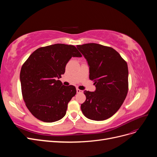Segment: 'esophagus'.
I'll use <instances>...</instances> for the list:
<instances>
[{
    "label": "esophagus",
    "mask_w": 157,
    "mask_h": 157,
    "mask_svg": "<svg viewBox=\"0 0 157 157\" xmlns=\"http://www.w3.org/2000/svg\"><path fill=\"white\" fill-rule=\"evenodd\" d=\"M77 92L78 94H80V93H82L83 91H82V90H81L78 89V88H77Z\"/></svg>",
    "instance_id": "1"
}]
</instances>
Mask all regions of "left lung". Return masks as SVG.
Wrapping results in <instances>:
<instances>
[{
  "label": "left lung",
  "mask_w": 157,
  "mask_h": 157,
  "mask_svg": "<svg viewBox=\"0 0 157 157\" xmlns=\"http://www.w3.org/2000/svg\"><path fill=\"white\" fill-rule=\"evenodd\" d=\"M77 47L88 61L89 78L96 87L95 92H84L86 99L80 106L82 112L89 119L106 120L120 109L127 96V63L111 47L96 43Z\"/></svg>",
  "instance_id": "8db88e82"
}]
</instances>
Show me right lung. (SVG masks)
<instances>
[{
	"mask_svg": "<svg viewBox=\"0 0 157 157\" xmlns=\"http://www.w3.org/2000/svg\"><path fill=\"white\" fill-rule=\"evenodd\" d=\"M72 57H82L75 46L55 44L36 49L23 64L20 81L23 99L32 115L45 122L61 119L77 90L59 80Z\"/></svg>",
	"mask_w": 157,
	"mask_h": 157,
	"instance_id": "obj_1",
	"label": "right lung"
}]
</instances>
